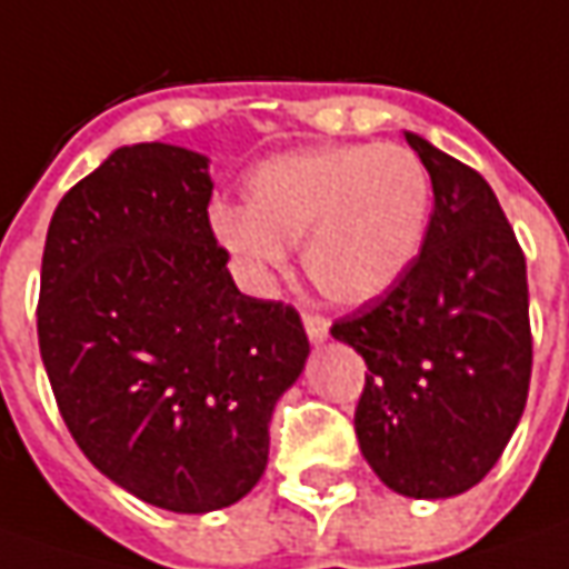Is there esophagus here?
Returning a JSON list of instances; mask_svg holds the SVG:
<instances>
[{"mask_svg":"<svg viewBox=\"0 0 569 569\" xmlns=\"http://www.w3.org/2000/svg\"><path fill=\"white\" fill-rule=\"evenodd\" d=\"M305 333H308L311 342H323V339L330 336V323H327V317L305 315Z\"/></svg>","mask_w":569,"mask_h":569,"instance_id":"1","label":"esophagus"}]
</instances>
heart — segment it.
I'll return each mask as SVG.
<instances>
[{
	"label": "heart",
	"instance_id": "obj_1",
	"mask_svg": "<svg viewBox=\"0 0 569 569\" xmlns=\"http://www.w3.org/2000/svg\"><path fill=\"white\" fill-rule=\"evenodd\" d=\"M242 208L218 204V242L254 277L286 268V246L320 296L365 305L411 270L430 223V173L396 142L280 154L254 168Z\"/></svg>",
	"mask_w": 569,
	"mask_h": 569
}]
</instances>
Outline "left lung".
I'll return each mask as SVG.
<instances>
[{
    "mask_svg": "<svg viewBox=\"0 0 569 569\" xmlns=\"http://www.w3.org/2000/svg\"><path fill=\"white\" fill-rule=\"evenodd\" d=\"M432 183L411 270L330 333L365 358L358 446L398 496L451 498L486 477L527 408V258L492 187L405 133Z\"/></svg>",
    "mask_w": 569,
    "mask_h": 569,
    "instance_id": "obj_1",
    "label": "left lung"
}]
</instances>
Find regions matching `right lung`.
Instances as JSON below:
<instances>
[{
    "label": "right lung",
    "mask_w": 569,
    "mask_h": 569,
    "mask_svg": "<svg viewBox=\"0 0 569 569\" xmlns=\"http://www.w3.org/2000/svg\"><path fill=\"white\" fill-rule=\"evenodd\" d=\"M211 189L204 154L123 146L64 192L42 249L40 355L73 442L177 513L252 492L311 351L292 305L236 289Z\"/></svg>",
    "instance_id": "obj_1"
}]
</instances>
